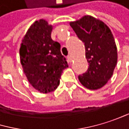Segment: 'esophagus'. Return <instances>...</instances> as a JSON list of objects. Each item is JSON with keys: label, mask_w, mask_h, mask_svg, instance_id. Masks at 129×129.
Wrapping results in <instances>:
<instances>
[{"label": "esophagus", "mask_w": 129, "mask_h": 129, "mask_svg": "<svg viewBox=\"0 0 129 129\" xmlns=\"http://www.w3.org/2000/svg\"><path fill=\"white\" fill-rule=\"evenodd\" d=\"M67 58V60H68V62H69L70 63H71V62H72V61H73L72 56H68Z\"/></svg>", "instance_id": "34e87169"}]
</instances>
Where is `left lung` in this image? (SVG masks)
Returning <instances> with one entry per match:
<instances>
[{
	"instance_id": "left-lung-1",
	"label": "left lung",
	"mask_w": 129,
	"mask_h": 129,
	"mask_svg": "<svg viewBox=\"0 0 129 129\" xmlns=\"http://www.w3.org/2000/svg\"><path fill=\"white\" fill-rule=\"evenodd\" d=\"M70 26L84 42L88 62V70L79 75V79L88 89H99L112 77L117 63V49L113 35L104 22L91 16L71 22Z\"/></svg>"
}]
</instances>
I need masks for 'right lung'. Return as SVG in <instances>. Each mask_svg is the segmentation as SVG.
<instances>
[{
    "mask_svg": "<svg viewBox=\"0 0 129 129\" xmlns=\"http://www.w3.org/2000/svg\"><path fill=\"white\" fill-rule=\"evenodd\" d=\"M52 25L35 21L27 31L19 49L20 61L29 83L41 93L53 91L62 70L69 66L60 44L51 39Z\"/></svg>",
    "mask_w": 129,
    "mask_h": 129,
    "instance_id": "obj_1",
    "label": "right lung"
}]
</instances>
